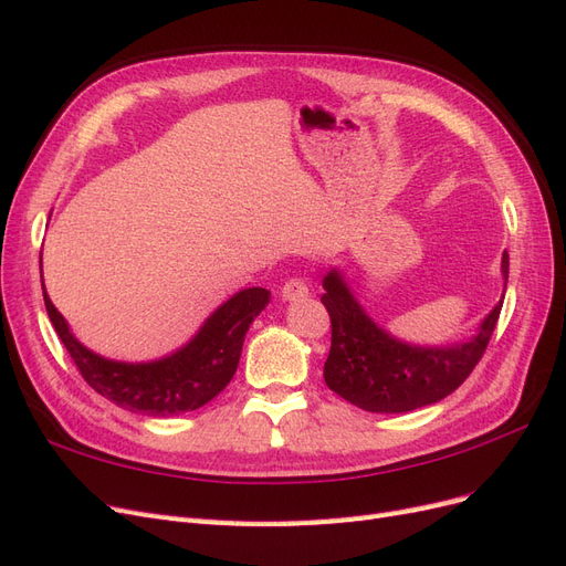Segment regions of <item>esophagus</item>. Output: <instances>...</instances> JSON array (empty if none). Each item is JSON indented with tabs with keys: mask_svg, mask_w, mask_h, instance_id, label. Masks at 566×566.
I'll list each match as a JSON object with an SVG mask.
<instances>
[{
	"mask_svg": "<svg viewBox=\"0 0 566 566\" xmlns=\"http://www.w3.org/2000/svg\"><path fill=\"white\" fill-rule=\"evenodd\" d=\"M306 295H310V287H306V283H304L302 279H290V281H285V285H283V290H281V297H283L285 302L302 300V297H306Z\"/></svg>",
	"mask_w": 566,
	"mask_h": 566,
	"instance_id": "esophagus-1",
	"label": "esophagus"
}]
</instances>
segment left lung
Listing matches in <instances>:
<instances>
[{
  "label": "left lung",
  "instance_id": "1",
  "mask_svg": "<svg viewBox=\"0 0 566 566\" xmlns=\"http://www.w3.org/2000/svg\"><path fill=\"white\" fill-rule=\"evenodd\" d=\"M507 266L505 250L501 262L505 285ZM323 290L321 302L333 325L331 354L323 366L325 385L370 413H408L449 397L484 356L503 306V300L495 304L468 342L420 347L380 328L356 302L337 269L325 273Z\"/></svg>",
  "mask_w": 566,
  "mask_h": 566
}]
</instances>
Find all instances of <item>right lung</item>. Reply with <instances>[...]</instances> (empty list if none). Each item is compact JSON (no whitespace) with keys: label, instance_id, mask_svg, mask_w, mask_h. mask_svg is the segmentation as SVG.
<instances>
[{"label":"right lung","instance_id":"right-lung-1","mask_svg":"<svg viewBox=\"0 0 566 566\" xmlns=\"http://www.w3.org/2000/svg\"><path fill=\"white\" fill-rule=\"evenodd\" d=\"M269 297L271 293L264 287L241 290L217 306L184 347L144 364L113 361L84 347L51 304L46 290L44 306L67 354L92 389L132 413L169 418L205 406L231 382L241 361L245 333L269 304Z\"/></svg>","mask_w":566,"mask_h":566}]
</instances>
